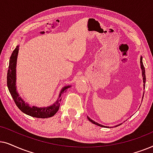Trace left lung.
I'll return each instance as SVG.
<instances>
[{"instance_id": "1", "label": "left lung", "mask_w": 153, "mask_h": 153, "mask_svg": "<svg viewBox=\"0 0 153 153\" xmlns=\"http://www.w3.org/2000/svg\"><path fill=\"white\" fill-rule=\"evenodd\" d=\"M140 67H141V69H142V75H143V87H144V88H145V86H146V73H145V68H144V66H143V62H142V57H140ZM143 96H144V94H143ZM87 118H88V120L89 121L91 122V123H93V124H94V125H98V126H99V127H105V126H103V125H100V124H99V123H96V122H94V121H93L92 120H91L90 118H89V117H87ZM121 125V124H120ZM119 125H117V126H119ZM117 126H115V127H117Z\"/></svg>"}]
</instances>
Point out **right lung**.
<instances>
[{
    "label": "right lung",
    "mask_w": 153,
    "mask_h": 153,
    "mask_svg": "<svg viewBox=\"0 0 153 153\" xmlns=\"http://www.w3.org/2000/svg\"><path fill=\"white\" fill-rule=\"evenodd\" d=\"M18 50H19V46L16 47V48L12 53V55L10 59V64L8 67L7 74V85L9 89L10 94L12 95L15 104L17 105L20 111H22L26 115H28L31 117H38V118H48L52 117L54 114H56L59 108L61 101V96L66 89L70 87V86H66L62 89L59 94V98L57 101L54 103L52 105L45 108H38L35 106H29L27 103L19 97V94L16 91L15 82H16V63H17V57L18 54Z\"/></svg>",
    "instance_id": "obj_1"
}]
</instances>
